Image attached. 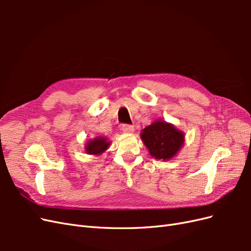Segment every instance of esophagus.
Returning <instances> with one entry per match:
<instances>
[{"label":"esophagus","mask_w":251,"mask_h":251,"mask_svg":"<svg viewBox=\"0 0 251 251\" xmlns=\"http://www.w3.org/2000/svg\"><path fill=\"white\" fill-rule=\"evenodd\" d=\"M121 130H123L125 133H133L135 131V127L131 125H124L121 126Z\"/></svg>","instance_id":"obj_1"}]
</instances>
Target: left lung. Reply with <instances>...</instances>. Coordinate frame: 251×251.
Masks as SVG:
<instances>
[{
    "instance_id": "left-lung-1",
    "label": "left lung",
    "mask_w": 251,
    "mask_h": 251,
    "mask_svg": "<svg viewBox=\"0 0 251 251\" xmlns=\"http://www.w3.org/2000/svg\"><path fill=\"white\" fill-rule=\"evenodd\" d=\"M141 139L151 157L168 160L178 153L184 142V135L165 121H155L144 127Z\"/></svg>"
}]
</instances>
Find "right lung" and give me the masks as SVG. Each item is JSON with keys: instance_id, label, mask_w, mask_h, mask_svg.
I'll return each mask as SVG.
<instances>
[{"instance_id": "obj_1", "label": "right lung", "mask_w": 251, "mask_h": 251, "mask_svg": "<svg viewBox=\"0 0 251 251\" xmlns=\"http://www.w3.org/2000/svg\"><path fill=\"white\" fill-rule=\"evenodd\" d=\"M110 146V142L107 141V139H104L102 137H98L95 138L94 140H91L88 142L87 147H86V151L88 154L91 155H100L107 150Z\"/></svg>"}]
</instances>
